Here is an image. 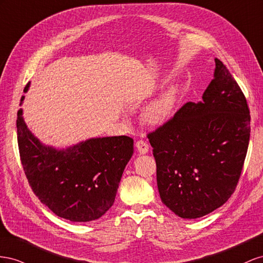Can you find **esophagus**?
Instances as JSON below:
<instances>
[{"mask_svg": "<svg viewBox=\"0 0 263 263\" xmlns=\"http://www.w3.org/2000/svg\"><path fill=\"white\" fill-rule=\"evenodd\" d=\"M136 146L140 154H145L148 152V144L143 140H139L136 143Z\"/></svg>", "mask_w": 263, "mask_h": 263, "instance_id": "obj_1", "label": "esophagus"}]
</instances>
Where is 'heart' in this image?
I'll return each instance as SVG.
<instances>
[{
  "instance_id": "b5f03b06",
  "label": "heart",
  "mask_w": 263,
  "mask_h": 263,
  "mask_svg": "<svg viewBox=\"0 0 263 263\" xmlns=\"http://www.w3.org/2000/svg\"><path fill=\"white\" fill-rule=\"evenodd\" d=\"M173 104L174 95L172 91H168L149 104L145 110V120L151 124H160L164 122L172 112Z\"/></svg>"
}]
</instances>
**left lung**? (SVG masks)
<instances>
[{"label": "left lung", "instance_id": "left-lung-1", "mask_svg": "<svg viewBox=\"0 0 263 263\" xmlns=\"http://www.w3.org/2000/svg\"><path fill=\"white\" fill-rule=\"evenodd\" d=\"M202 101L187 102L147 139L162 202L178 217L214 212L234 194L250 139V111L237 81L215 58Z\"/></svg>", "mask_w": 263, "mask_h": 263}]
</instances>
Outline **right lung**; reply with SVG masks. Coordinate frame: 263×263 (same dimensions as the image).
<instances>
[{"label":"right lung","instance_id":"1","mask_svg":"<svg viewBox=\"0 0 263 263\" xmlns=\"http://www.w3.org/2000/svg\"><path fill=\"white\" fill-rule=\"evenodd\" d=\"M28 87L29 82L24 91ZM16 127L25 175L44 205L58 217L74 222L96 220L109 211L133 154V139L95 138L57 149L34 137L22 109L17 111Z\"/></svg>","mask_w":263,"mask_h":263}]
</instances>
